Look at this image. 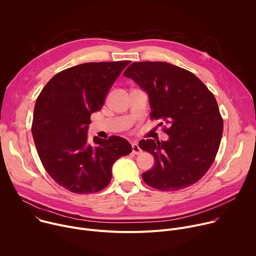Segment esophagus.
<instances>
[{"label":"esophagus","mask_w":256,"mask_h":256,"mask_svg":"<svg viewBox=\"0 0 256 256\" xmlns=\"http://www.w3.org/2000/svg\"><path fill=\"white\" fill-rule=\"evenodd\" d=\"M132 153L136 155H138L142 153V149L138 147V142H132Z\"/></svg>","instance_id":"obj_1"}]
</instances>
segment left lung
<instances>
[{"label": "left lung", "instance_id": "1", "mask_svg": "<svg viewBox=\"0 0 256 256\" xmlns=\"http://www.w3.org/2000/svg\"><path fill=\"white\" fill-rule=\"evenodd\" d=\"M124 75L148 92L151 120H165L169 136L166 142H140L155 159L142 180L162 192L194 184L214 161L222 138L223 118L214 94L192 72L164 62H132Z\"/></svg>", "mask_w": 256, "mask_h": 256}]
</instances>
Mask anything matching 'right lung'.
Here are the masks:
<instances>
[{
	"label": "right lung",
	"instance_id": "right-lung-1",
	"mask_svg": "<svg viewBox=\"0 0 256 256\" xmlns=\"http://www.w3.org/2000/svg\"><path fill=\"white\" fill-rule=\"evenodd\" d=\"M86 62L54 76L36 99L32 134L40 161L56 184L75 194L102 190L112 180L114 163L132 152L130 144L116 136H87L90 116L130 64Z\"/></svg>",
	"mask_w": 256,
	"mask_h": 256
}]
</instances>
